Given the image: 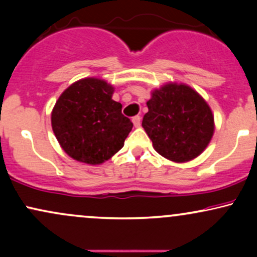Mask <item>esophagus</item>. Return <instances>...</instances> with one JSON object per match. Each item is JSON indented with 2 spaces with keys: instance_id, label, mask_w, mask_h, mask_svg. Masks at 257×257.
Wrapping results in <instances>:
<instances>
[{
  "instance_id": "34e87169",
  "label": "esophagus",
  "mask_w": 257,
  "mask_h": 257,
  "mask_svg": "<svg viewBox=\"0 0 257 257\" xmlns=\"http://www.w3.org/2000/svg\"><path fill=\"white\" fill-rule=\"evenodd\" d=\"M132 120H133V124H134L135 128H139V126H140V124H141V117L140 116L133 117Z\"/></svg>"
}]
</instances>
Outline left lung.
Here are the masks:
<instances>
[{"label":"left lung","mask_w":257,"mask_h":257,"mask_svg":"<svg viewBox=\"0 0 257 257\" xmlns=\"http://www.w3.org/2000/svg\"><path fill=\"white\" fill-rule=\"evenodd\" d=\"M143 126L159 155L175 163L190 162L208 147L214 114L193 88L170 82L151 91Z\"/></svg>","instance_id":"left-lung-1"}]
</instances>
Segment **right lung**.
<instances>
[{
  "label": "right lung",
  "instance_id": "add662e5",
  "mask_svg": "<svg viewBox=\"0 0 257 257\" xmlns=\"http://www.w3.org/2000/svg\"><path fill=\"white\" fill-rule=\"evenodd\" d=\"M114 88L104 79L82 78L67 87L52 111V128L67 156L98 166L124 145L133 128L112 100Z\"/></svg>",
  "mask_w": 257,
  "mask_h": 257
}]
</instances>
